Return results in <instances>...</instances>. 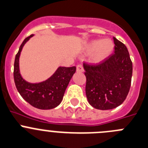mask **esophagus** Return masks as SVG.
<instances>
[{
    "instance_id": "esophagus-1",
    "label": "esophagus",
    "mask_w": 148,
    "mask_h": 148,
    "mask_svg": "<svg viewBox=\"0 0 148 148\" xmlns=\"http://www.w3.org/2000/svg\"><path fill=\"white\" fill-rule=\"evenodd\" d=\"M83 71H84L83 65H82V63L77 65V72H82Z\"/></svg>"
}]
</instances>
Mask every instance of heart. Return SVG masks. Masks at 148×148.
I'll use <instances>...</instances> for the list:
<instances>
[{
    "instance_id": "b5f03b06",
    "label": "heart",
    "mask_w": 148,
    "mask_h": 148,
    "mask_svg": "<svg viewBox=\"0 0 148 148\" xmlns=\"http://www.w3.org/2000/svg\"><path fill=\"white\" fill-rule=\"evenodd\" d=\"M114 44L111 40H95L89 42L87 46L88 51H94L92 60L95 62H100L106 60L113 52Z\"/></svg>"
}]
</instances>
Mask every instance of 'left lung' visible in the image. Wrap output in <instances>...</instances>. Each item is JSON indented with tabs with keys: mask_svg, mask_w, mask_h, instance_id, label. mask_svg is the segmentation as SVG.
I'll return each instance as SVG.
<instances>
[{
	"mask_svg": "<svg viewBox=\"0 0 148 148\" xmlns=\"http://www.w3.org/2000/svg\"><path fill=\"white\" fill-rule=\"evenodd\" d=\"M114 53L98 64L84 62L88 101L94 108L109 110L125 100L131 85L132 61L125 45L114 38Z\"/></svg>",
	"mask_w": 148,
	"mask_h": 148,
	"instance_id": "left-lung-1",
	"label": "left lung"
}]
</instances>
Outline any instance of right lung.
I'll use <instances>...</instances> for the list:
<instances>
[{"label":"right lung","mask_w":148,"mask_h":148,"mask_svg":"<svg viewBox=\"0 0 148 148\" xmlns=\"http://www.w3.org/2000/svg\"><path fill=\"white\" fill-rule=\"evenodd\" d=\"M27 37L21 45L14 63V80L21 97L31 106L38 109L48 110L59 106L65 90L76 71L75 66L60 67L49 79L40 83H29L23 79L19 71V57L23 46L32 38Z\"/></svg>","instance_id":"add662e5"}]
</instances>
